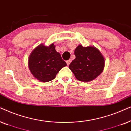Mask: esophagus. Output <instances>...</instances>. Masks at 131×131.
Here are the masks:
<instances>
[{
	"instance_id": "obj_1",
	"label": "esophagus",
	"mask_w": 131,
	"mask_h": 131,
	"mask_svg": "<svg viewBox=\"0 0 131 131\" xmlns=\"http://www.w3.org/2000/svg\"><path fill=\"white\" fill-rule=\"evenodd\" d=\"M71 59H69V60H67V63L68 65H69V64L71 63Z\"/></svg>"
}]
</instances>
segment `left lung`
I'll list each match as a JSON object with an SVG mask.
<instances>
[{
  "mask_svg": "<svg viewBox=\"0 0 131 131\" xmlns=\"http://www.w3.org/2000/svg\"><path fill=\"white\" fill-rule=\"evenodd\" d=\"M74 54L75 59L69 64V68L78 80L89 82L102 72L105 59L97 48L79 45L75 50Z\"/></svg>",
  "mask_w": 131,
  "mask_h": 131,
  "instance_id": "8db88e82",
  "label": "left lung"
}]
</instances>
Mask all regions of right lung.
<instances>
[{
	"instance_id": "obj_1",
	"label": "right lung",
	"mask_w": 131,
	"mask_h": 131,
	"mask_svg": "<svg viewBox=\"0 0 131 131\" xmlns=\"http://www.w3.org/2000/svg\"><path fill=\"white\" fill-rule=\"evenodd\" d=\"M67 65L53 43L49 46L42 43L38 45L32 51L28 61L31 74L43 83L54 79L59 71Z\"/></svg>"
}]
</instances>
